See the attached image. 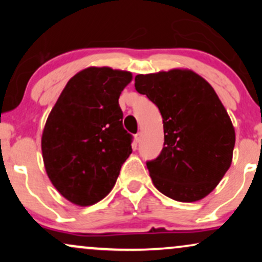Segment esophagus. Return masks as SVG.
<instances>
[{
	"instance_id": "34e87169",
	"label": "esophagus",
	"mask_w": 262,
	"mask_h": 262,
	"mask_svg": "<svg viewBox=\"0 0 262 262\" xmlns=\"http://www.w3.org/2000/svg\"><path fill=\"white\" fill-rule=\"evenodd\" d=\"M135 141H137V143H140V141H141V133L135 134Z\"/></svg>"
}]
</instances>
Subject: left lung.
Listing matches in <instances>:
<instances>
[{
  "label": "left lung",
  "mask_w": 262,
  "mask_h": 262,
  "mask_svg": "<svg viewBox=\"0 0 262 262\" xmlns=\"http://www.w3.org/2000/svg\"><path fill=\"white\" fill-rule=\"evenodd\" d=\"M135 90L158 106L164 148L146 162L152 183L179 202L208 196L233 160L235 130L213 87L187 69L137 75Z\"/></svg>",
  "instance_id": "8db88e82"
}]
</instances>
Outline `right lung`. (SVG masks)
<instances>
[{"label": "right lung", "mask_w": 262, "mask_h": 262, "mask_svg": "<svg viewBox=\"0 0 262 262\" xmlns=\"http://www.w3.org/2000/svg\"><path fill=\"white\" fill-rule=\"evenodd\" d=\"M133 76L107 68L83 69L69 80L41 135L47 175L59 193L85 207L113 188L132 154L118 98Z\"/></svg>", "instance_id": "1"}]
</instances>
